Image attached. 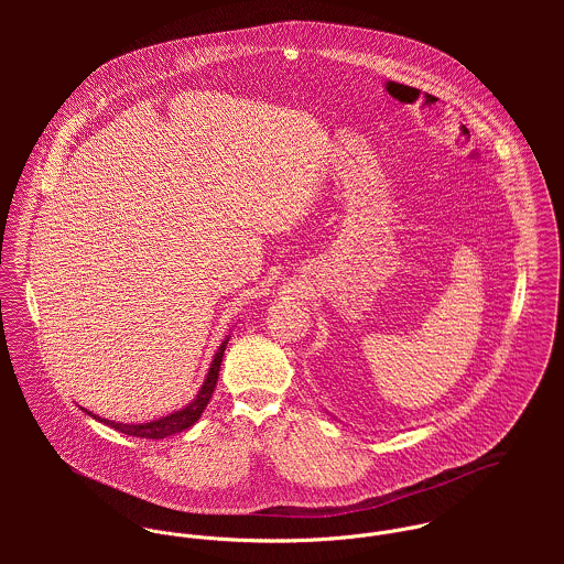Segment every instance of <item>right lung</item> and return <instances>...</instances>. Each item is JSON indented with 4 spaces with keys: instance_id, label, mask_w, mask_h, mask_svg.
Segmentation results:
<instances>
[{
    "instance_id": "obj_1",
    "label": "right lung",
    "mask_w": 564,
    "mask_h": 564,
    "mask_svg": "<svg viewBox=\"0 0 564 564\" xmlns=\"http://www.w3.org/2000/svg\"><path fill=\"white\" fill-rule=\"evenodd\" d=\"M228 338H230V336H226V340L219 345V349H217V354H215V358H213V362H210L208 376H206V380H204L199 393L195 395L193 402L186 403L184 408H180V410H175V412H171V414H166V416H162V419H156V421H150V423H117V421L101 419V416H97V414H93V412H88V410H86V412H88L93 419H97V421H101V423L115 427L117 432H123V434H128V436H139V438H156V441H159V438L177 434V432L191 427V425L202 416V412L206 410V405H208L213 393H215V387H217V380H219V369H221V360H224V351H226Z\"/></svg>"
}]
</instances>
